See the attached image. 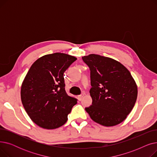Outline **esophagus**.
Returning <instances> with one entry per match:
<instances>
[{
    "label": "esophagus",
    "mask_w": 157,
    "mask_h": 157,
    "mask_svg": "<svg viewBox=\"0 0 157 157\" xmlns=\"http://www.w3.org/2000/svg\"><path fill=\"white\" fill-rule=\"evenodd\" d=\"M84 95H85L84 94H81L80 95H79V96L78 97V100H79V101H81V100L82 99V98H83V97H84Z\"/></svg>",
    "instance_id": "34e87169"
}]
</instances>
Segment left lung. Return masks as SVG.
Segmentation results:
<instances>
[{"instance_id": "left-lung-1", "label": "left lung", "mask_w": 157, "mask_h": 157, "mask_svg": "<svg viewBox=\"0 0 157 157\" xmlns=\"http://www.w3.org/2000/svg\"><path fill=\"white\" fill-rule=\"evenodd\" d=\"M90 69L92 105L86 111L95 122L112 127L124 121L132 110L137 86L129 71L109 57L90 54L82 57Z\"/></svg>"}]
</instances>
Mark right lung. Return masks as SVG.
<instances>
[{
  "instance_id": "right-lung-1",
  "label": "right lung",
  "mask_w": 157,
  "mask_h": 157,
  "mask_svg": "<svg viewBox=\"0 0 157 157\" xmlns=\"http://www.w3.org/2000/svg\"><path fill=\"white\" fill-rule=\"evenodd\" d=\"M77 60L55 53L40 57L32 65L21 86V100L32 121L46 129L64 125L77 99L65 92L63 73Z\"/></svg>"
}]
</instances>
